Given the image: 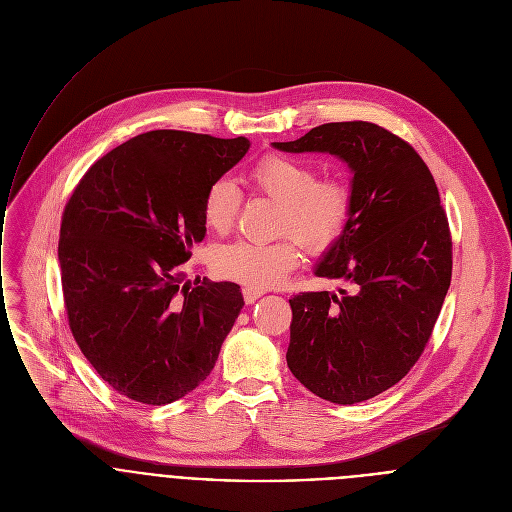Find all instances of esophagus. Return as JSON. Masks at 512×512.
Wrapping results in <instances>:
<instances>
[{"mask_svg": "<svg viewBox=\"0 0 512 512\" xmlns=\"http://www.w3.org/2000/svg\"><path fill=\"white\" fill-rule=\"evenodd\" d=\"M265 294L263 289H259V287H243V298H245V302L247 304H253V302H257L261 296Z\"/></svg>", "mask_w": 512, "mask_h": 512, "instance_id": "1", "label": "esophagus"}]
</instances>
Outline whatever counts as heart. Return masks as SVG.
Here are the masks:
<instances>
[{
  "instance_id": "heart-1",
  "label": "heart",
  "mask_w": 512,
  "mask_h": 512,
  "mask_svg": "<svg viewBox=\"0 0 512 512\" xmlns=\"http://www.w3.org/2000/svg\"><path fill=\"white\" fill-rule=\"evenodd\" d=\"M318 178V170L302 160L275 154L263 158L247 174V182L255 192L281 204L277 233L291 237L275 243L225 245L214 253L216 269L225 277L263 289L277 285L298 265L297 238L310 253L328 251L350 223L352 190L344 180ZM239 204L241 192L231 178L214 180L202 200L204 225L214 233H227L235 225Z\"/></svg>"
}]
</instances>
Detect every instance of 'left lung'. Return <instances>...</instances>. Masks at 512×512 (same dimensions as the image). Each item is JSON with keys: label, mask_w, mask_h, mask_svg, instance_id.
<instances>
[{"label": "left lung", "mask_w": 512, "mask_h": 512, "mask_svg": "<svg viewBox=\"0 0 512 512\" xmlns=\"http://www.w3.org/2000/svg\"><path fill=\"white\" fill-rule=\"evenodd\" d=\"M273 148L330 154L352 174L350 223L314 267L350 291L289 300L287 367L330 403L373 399L411 371L448 294L452 239L440 192L411 145L369 121L324 123Z\"/></svg>", "instance_id": "8db88e82"}]
</instances>
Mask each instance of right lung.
Instances as JSON below:
<instances>
[{"label": "right lung", "mask_w": 512, "mask_h": 512, "mask_svg": "<svg viewBox=\"0 0 512 512\" xmlns=\"http://www.w3.org/2000/svg\"><path fill=\"white\" fill-rule=\"evenodd\" d=\"M249 148L247 137L141 133L95 162L64 208L58 263L72 336L137 403L194 391L245 306L237 283L190 287L178 265L206 235V188Z\"/></svg>", "instance_id": "add662e5"}]
</instances>
